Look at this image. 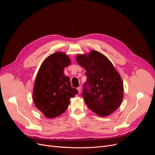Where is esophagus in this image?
Segmentation results:
<instances>
[{
    "mask_svg": "<svg viewBox=\"0 0 155 155\" xmlns=\"http://www.w3.org/2000/svg\"><path fill=\"white\" fill-rule=\"evenodd\" d=\"M78 92H79V94H80L81 92V86L79 87L78 88Z\"/></svg>",
    "mask_w": 155,
    "mask_h": 155,
    "instance_id": "obj_1",
    "label": "esophagus"
}]
</instances>
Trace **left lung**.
Masks as SVG:
<instances>
[{
  "label": "left lung",
  "instance_id": "left-lung-1",
  "mask_svg": "<svg viewBox=\"0 0 155 155\" xmlns=\"http://www.w3.org/2000/svg\"><path fill=\"white\" fill-rule=\"evenodd\" d=\"M78 63L86 70L87 81L82 96L87 106L100 116L111 114L121 105L124 84L120 74L106 56L92 50L77 55Z\"/></svg>",
  "mask_w": 155,
  "mask_h": 155
}]
</instances>
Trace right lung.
I'll return each mask as SVG.
<instances>
[{"instance_id":"right-lung-1","label":"right lung","mask_w":155,"mask_h":155,"mask_svg":"<svg viewBox=\"0 0 155 155\" xmlns=\"http://www.w3.org/2000/svg\"><path fill=\"white\" fill-rule=\"evenodd\" d=\"M70 64L68 56L58 51L45 59L37 73L33 100L46 118H54L62 114L67 109L70 98L78 93L64 74V68Z\"/></svg>"}]
</instances>
